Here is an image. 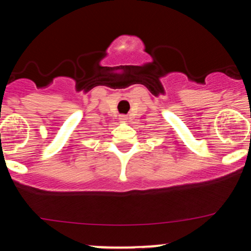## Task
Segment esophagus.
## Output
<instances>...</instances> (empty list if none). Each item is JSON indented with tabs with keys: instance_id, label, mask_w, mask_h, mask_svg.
Wrapping results in <instances>:
<instances>
[{
	"instance_id": "esophagus-1",
	"label": "esophagus",
	"mask_w": 251,
	"mask_h": 251,
	"mask_svg": "<svg viewBox=\"0 0 251 251\" xmlns=\"http://www.w3.org/2000/svg\"><path fill=\"white\" fill-rule=\"evenodd\" d=\"M119 119L122 120V122H126V120H127L128 118H127V116H125V114H122V116L119 117Z\"/></svg>"
}]
</instances>
